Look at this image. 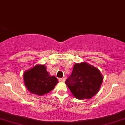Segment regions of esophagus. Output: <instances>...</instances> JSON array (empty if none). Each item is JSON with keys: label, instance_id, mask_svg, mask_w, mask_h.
Wrapping results in <instances>:
<instances>
[{"label": "esophagus", "instance_id": "esophagus-1", "mask_svg": "<svg viewBox=\"0 0 125 125\" xmlns=\"http://www.w3.org/2000/svg\"><path fill=\"white\" fill-rule=\"evenodd\" d=\"M65 78H60L59 79V81H60V82H65Z\"/></svg>", "mask_w": 125, "mask_h": 125}]
</instances>
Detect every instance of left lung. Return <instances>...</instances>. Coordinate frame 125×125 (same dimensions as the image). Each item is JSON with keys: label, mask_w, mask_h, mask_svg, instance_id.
<instances>
[{"label": "left lung", "mask_w": 125, "mask_h": 125, "mask_svg": "<svg viewBox=\"0 0 125 125\" xmlns=\"http://www.w3.org/2000/svg\"><path fill=\"white\" fill-rule=\"evenodd\" d=\"M103 80L98 68L84 61L75 64L65 84L76 98L88 100L97 94Z\"/></svg>", "instance_id": "obj_1"}]
</instances>
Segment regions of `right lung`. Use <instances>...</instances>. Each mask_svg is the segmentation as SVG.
<instances>
[{
  "label": "right lung",
  "mask_w": 125,
  "mask_h": 125,
  "mask_svg": "<svg viewBox=\"0 0 125 125\" xmlns=\"http://www.w3.org/2000/svg\"><path fill=\"white\" fill-rule=\"evenodd\" d=\"M24 83L28 91L36 95L42 96L54 89L58 83L55 76H51L45 65L37 64L25 71Z\"/></svg>",
  "instance_id": "right-lung-1"
}]
</instances>
